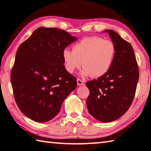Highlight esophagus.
I'll return each instance as SVG.
<instances>
[{"label":"esophagus","mask_w":151,"mask_h":151,"mask_svg":"<svg viewBox=\"0 0 151 151\" xmlns=\"http://www.w3.org/2000/svg\"><path fill=\"white\" fill-rule=\"evenodd\" d=\"M76 81H77L78 85H85V83H84V81H82L81 79H80V78H77Z\"/></svg>","instance_id":"1"}]
</instances>
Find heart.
Masks as SVG:
<instances>
[{
	"label": "heart",
	"mask_w": 151,
	"mask_h": 151,
	"mask_svg": "<svg viewBox=\"0 0 151 151\" xmlns=\"http://www.w3.org/2000/svg\"><path fill=\"white\" fill-rule=\"evenodd\" d=\"M115 52V45L112 40L99 37H86L73 45L72 50H63L64 66L72 74L83 65L82 76L100 77L111 67Z\"/></svg>",
	"instance_id": "heart-1"
}]
</instances>
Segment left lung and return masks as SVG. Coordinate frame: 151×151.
Here are the masks:
<instances>
[{"instance_id": "left-lung-1", "label": "left lung", "mask_w": 151, "mask_h": 151, "mask_svg": "<svg viewBox=\"0 0 151 151\" xmlns=\"http://www.w3.org/2000/svg\"><path fill=\"white\" fill-rule=\"evenodd\" d=\"M115 45L113 63L108 72L97 80L88 81L90 94L88 111L99 121L119 119L131 106L139 77V66L131 45L112 30H106Z\"/></svg>"}]
</instances>
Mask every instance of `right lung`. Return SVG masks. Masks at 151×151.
I'll use <instances>...</instances> for the list:
<instances>
[{
    "label": "right lung",
    "mask_w": 151,
    "mask_h": 151,
    "mask_svg": "<svg viewBox=\"0 0 151 151\" xmlns=\"http://www.w3.org/2000/svg\"><path fill=\"white\" fill-rule=\"evenodd\" d=\"M75 40L63 30L39 27L18 48L11 85L17 106L28 118L52 119L76 88V78L66 70L63 58V50Z\"/></svg>",
    "instance_id": "1"
}]
</instances>
